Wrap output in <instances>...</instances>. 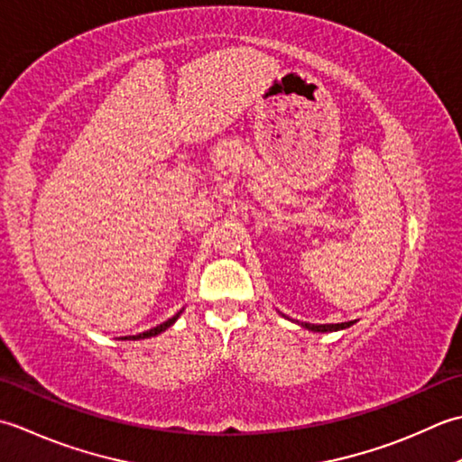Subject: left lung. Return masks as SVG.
Listing matches in <instances>:
<instances>
[{
  "label": "left lung",
  "mask_w": 462,
  "mask_h": 462,
  "mask_svg": "<svg viewBox=\"0 0 462 462\" xmlns=\"http://www.w3.org/2000/svg\"><path fill=\"white\" fill-rule=\"evenodd\" d=\"M355 321L349 323H335V325H310V323H300V327L309 328V331H315V333H328V331H341V328L351 327Z\"/></svg>",
  "instance_id": "left-lung-1"
}]
</instances>
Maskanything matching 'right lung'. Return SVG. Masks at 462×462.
<instances>
[{"mask_svg": "<svg viewBox=\"0 0 462 462\" xmlns=\"http://www.w3.org/2000/svg\"><path fill=\"white\" fill-rule=\"evenodd\" d=\"M179 315H181V310H179V313H175L171 319H167L165 323H162V325H157V327H153V328H149V331H145V333H139V335H134L131 338H134V341H137V338H149V337H155V335H159V333H163L165 328H169L171 327L177 319H179Z\"/></svg>", "mask_w": 462, "mask_h": 462, "instance_id": "right-lung-1", "label": "right lung"}]
</instances>
